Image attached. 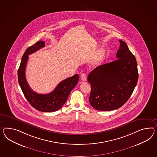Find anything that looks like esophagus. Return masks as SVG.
<instances>
[{"label":"esophagus","instance_id":"esophagus-1","mask_svg":"<svg viewBox=\"0 0 157 157\" xmlns=\"http://www.w3.org/2000/svg\"><path fill=\"white\" fill-rule=\"evenodd\" d=\"M81 80L83 82L86 81V76L85 73H82L80 76Z\"/></svg>","mask_w":157,"mask_h":157}]
</instances>
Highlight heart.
Returning <instances> with one entry per match:
<instances>
[{
  "label": "heart",
  "instance_id": "1",
  "mask_svg": "<svg viewBox=\"0 0 157 157\" xmlns=\"http://www.w3.org/2000/svg\"><path fill=\"white\" fill-rule=\"evenodd\" d=\"M105 56V51L103 49L99 50L93 59V64H97L100 62Z\"/></svg>",
  "mask_w": 157,
  "mask_h": 157
}]
</instances>
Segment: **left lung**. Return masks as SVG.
I'll return each mask as SVG.
<instances>
[{"label":"left lung","mask_w":157,"mask_h":157,"mask_svg":"<svg viewBox=\"0 0 157 157\" xmlns=\"http://www.w3.org/2000/svg\"><path fill=\"white\" fill-rule=\"evenodd\" d=\"M116 60L101 65L89 73L91 84L89 100L98 110L120 108L128 100L137 84L138 73L136 57L126 43L119 40Z\"/></svg>","instance_id":"8db88e82"}]
</instances>
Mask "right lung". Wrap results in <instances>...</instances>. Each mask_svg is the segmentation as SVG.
Returning a JSON list of instances; mask_svg holds the SVG:
<instances>
[{
    "label": "right lung",
    "instance_id": "obj_1",
    "mask_svg": "<svg viewBox=\"0 0 157 157\" xmlns=\"http://www.w3.org/2000/svg\"><path fill=\"white\" fill-rule=\"evenodd\" d=\"M45 42L39 41L25 51L17 71L18 81L21 90L29 103L36 110L43 112L58 110L64 105L73 89L77 84L79 77L76 74L62 81L52 92L42 94L33 91L26 80L25 71L28 56L45 47Z\"/></svg>",
    "mask_w": 157,
    "mask_h": 157
}]
</instances>
